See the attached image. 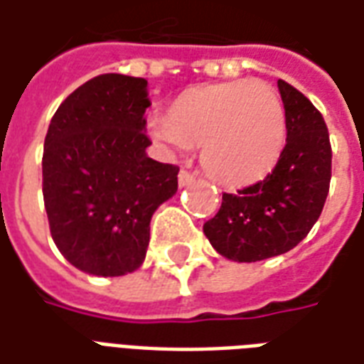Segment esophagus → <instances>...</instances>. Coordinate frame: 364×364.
I'll list each match as a JSON object with an SVG mask.
<instances>
[{"label": "esophagus", "instance_id": "esophagus-1", "mask_svg": "<svg viewBox=\"0 0 364 364\" xmlns=\"http://www.w3.org/2000/svg\"><path fill=\"white\" fill-rule=\"evenodd\" d=\"M177 179H179V187H189L191 183L195 181V175L189 173V171H185V169H181L179 175H177Z\"/></svg>", "mask_w": 364, "mask_h": 364}]
</instances>
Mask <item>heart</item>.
Listing matches in <instances>:
<instances>
[{
	"mask_svg": "<svg viewBox=\"0 0 364 364\" xmlns=\"http://www.w3.org/2000/svg\"><path fill=\"white\" fill-rule=\"evenodd\" d=\"M148 132L171 150L200 146L206 173L228 189H242L265 179L277 166L287 140V114L267 83H206L183 91L169 117L151 114Z\"/></svg>",
	"mask_w": 364,
	"mask_h": 364,
	"instance_id": "1",
	"label": "heart"
}]
</instances>
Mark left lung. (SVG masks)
Here are the masks:
<instances>
[{"label":"left lung","instance_id":"obj_1","mask_svg":"<svg viewBox=\"0 0 364 364\" xmlns=\"http://www.w3.org/2000/svg\"><path fill=\"white\" fill-rule=\"evenodd\" d=\"M287 144L263 181L224 193L203 230L216 252L237 263L269 259L296 247L320 218L331 179V144L321 112L279 80Z\"/></svg>","mask_w":364,"mask_h":364}]
</instances>
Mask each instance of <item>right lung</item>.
Segmentation results:
<instances>
[{
  "label": "right lung",
  "instance_id": "obj_1",
  "mask_svg": "<svg viewBox=\"0 0 364 364\" xmlns=\"http://www.w3.org/2000/svg\"><path fill=\"white\" fill-rule=\"evenodd\" d=\"M148 82L97 75L64 99L44 138L50 234L74 267L120 277L140 267L150 220L177 191L179 167L148 158Z\"/></svg>",
  "mask_w": 364,
  "mask_h": 364
}]
</instances>
